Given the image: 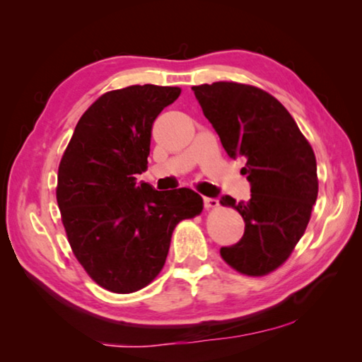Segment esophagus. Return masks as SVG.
I'll list each match as a JSON object with an SVG mask.
<instances>
[{
	"label": "esophagus",
	"mask_w": 362,
	"mask_h": 362,
	"mask_svg": "<svg viewBox=\"0 0 362 362\" xmlns=\"http://www.w3.org/2000/svg\"><path fill=\"white\" fill-rule=\"evenodd\" d=\"M204 207H206V209H217V207H218V199H216V198H204Z\"/></svg>",
	"instance_id": "esophagus-1"
}]
</instances>
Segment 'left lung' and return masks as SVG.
<instances>
[{"instance_id": "left-lung-1", "label": "left lung", "mask_w": 362, "mask_h": 362, "mask_svg": "<svg viewBox=\"0 0 362 362\" xmlns=\"http://www.w3.org/2000/svg\"><path fill=\"white\" fill-rule=\"evenodd\" d=\"M196 100L230 158H243L250 199H220L244 218V235L222 247L228 265L265 276L289 259L303 236L317 198L315 151L283 103L250 84L217 81L193 86Z\"/></svg>"}]
</instances>
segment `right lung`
Masks as SVG:
<instances>
[{
  "label": "right lung",
  "mask_w": 362,
  "mask_h": 362,
  "mask_svg": "<svg viewBox=\"0 0 362 362\" xmlns=\"http://www.w3.org/2000/svg\"><path fill=\"white\" fill-rule=\"evenodd\" d=\"M180 93L155 84L105 93L79 118L60 159L56 194L70 247L110 292L148 286L177 223L203 212L193 189L156 192L136 179L148 168L153 121Z\"/></svg>",
  "instance_id": "obj_1"
}]
</instances>
